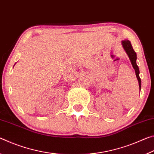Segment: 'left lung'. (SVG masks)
Here are the masks:
<instances>
[{"label": "left lung", "instance_id": "left-lung-1", "mask_svg": "<svg viewBox=\"0 0 154 154\" xmlns=\"http://www.w3.org/2000/svg\"><path fill=\"white\" fill-rule=\"evenodd\" d=\"M122 45H123V48L125 49V51H126V53L128 56L129 58L131 61V64L133 66L135 72H136V76L137 77L138 82H139V89L140 90V87H141V80H140V78L139 77V66H137V54L136 52L134 51L133 48H132V46L130 43V41L128 40H124L122 41Z\"/></svg>", "mask_w": 154, "mask_h": 154}]
</instances>
